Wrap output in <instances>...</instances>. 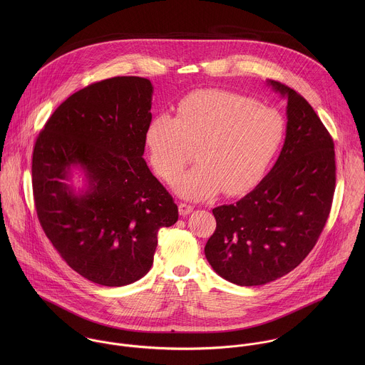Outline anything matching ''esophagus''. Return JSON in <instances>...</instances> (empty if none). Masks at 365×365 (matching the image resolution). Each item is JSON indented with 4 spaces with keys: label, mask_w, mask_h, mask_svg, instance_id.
<instances>
[{
    "label": "esophagus",
    "mask_w": 365,
    "mask_h": 365,
    "mask_svg": "<svg viewBox=\"0 0 365 365\" xmlns=\"http://www.w3.org/2000/svg\"><path fill=\"white\" fill-rule=\"evenodd\" d=\"M192 210H194V207H192V205L182 204V202L178 205V212H180V215H181V216H187V215H190Z\"/></svg>",
    "instance_id": "esophagus-1"
}]
</instances>
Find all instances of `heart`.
<instances>
[{"label":"heart","mask_w":365,"mask_h":365,"mask_svg":"<svg viewBox=\"0 0 365 365\" xmlns=\"http://www.w3.org/2000/svg\"><path fill=\"white\" fill-rule=\"evenodd\" d=\"M285 135L282 115L253 98L223 90L187 96L177 115L158 113L145 133L157 175L174 181L197 148L192 170L182 174L174 191L201 201L219 191L239 197L255 188L277 156Z\"/></svg>","instance_id":"1"}]
</instances>
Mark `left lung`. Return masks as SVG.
<instances>
[{"instance_id":"1","label":"left lung","mask_w":365,"mask_h":365,"mask_svg":"<svg viewBox=\"0 0 365 365\" xmlns=\"http://www.w3.org/2000/svg\"><path fill=\"white\" fill-rule=\"evenodd\" d=\"M287 101L281 153L257 187L236 204L213 209L216 230L205 256L222 278L264 285L298 267L327 220L336 184L334 145L308 101L268 80Z\"/></svg>"}]
</instances>
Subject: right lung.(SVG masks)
I'll return each mask as SVG.
<instances>
[{
    "instance_id": "1",
    "label": "right lung",
    "mask_w": 365,
    "mask_h": 365,
    "mask_svg": "<svg viewBox=\"0 0 365 365\" xmlns=\"http://www.w3.org/2000/svg\"><path fill=\"white\" fill-rule=\"evenodd\" d=\"M152 96L142 77L91 84L53 112L35 143L39 222L61 259L104 287L145 277L158 230L178 220L173 197L143 158Z\"/></svg>"
}]
</instances>
